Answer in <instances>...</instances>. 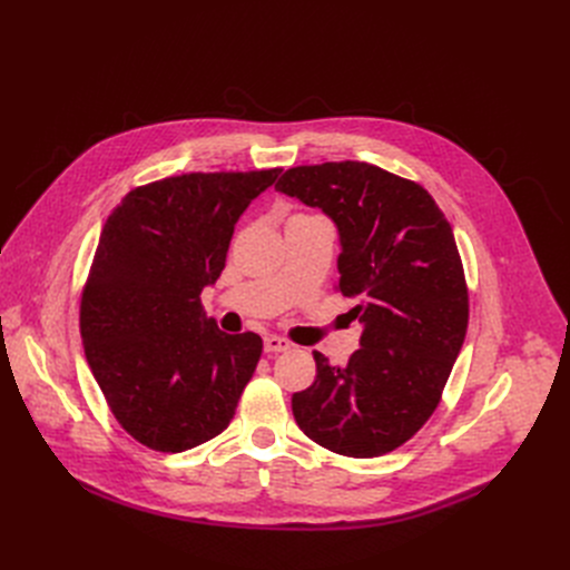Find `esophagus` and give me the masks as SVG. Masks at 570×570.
Returning <instances> with one entry per match:
<instances>
[{"mask_svg":"<svg viewBox=\"0 0 570 570\" xmlns=\"http://www.w3.org/2000/svg\"><path fill=\"white\" fill-rule=\"evenodd\" d=\"M292 343L283 336H266L264 338V352H287Z\"/></svg>","mask_w":570,"mask_h":570,"instance_id":"1","label":"esophagus"}]
</instances>
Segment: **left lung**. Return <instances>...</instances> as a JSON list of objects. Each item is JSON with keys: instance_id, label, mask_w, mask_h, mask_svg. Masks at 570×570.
<instances>
[{"instance_id": "obj_1", "label": "left lung", "mask_w": 570, "mask_h": 570, "mask_svg": "<svg viewBox=\"0 0 570 570\" xmlns=\"http://www.w3.org/2000/svg\"><path fill=\"white\" fill-rule=\"evenodd\" d=\"M281 193L317 206L341 232L336 292L362 322L345 366L315 357V381L292 394L296 424L343 456H381L441 403L469 327V287L452 227L426 189L366 161L287 169Z\"/></svg>"}]
</instances>
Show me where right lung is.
<instances>
[{"label": "right lung", "mask_w": 570, "mask_h": 570, "mask_svg": "<svg viewBox=\"0 0 570 570\" xmlns=\"http://www.w3.org/2000/svg\"><path fill=\"white\" fill-rule=\"evenodd\" d=\"M281 169L189 171L134 187L108 215L80 289V338L108 411L134 441L183 452L218 436L262 338L206 320L234 225Z\"/></svg>", "instance_id": "right-lung-1"}]
</instances>
